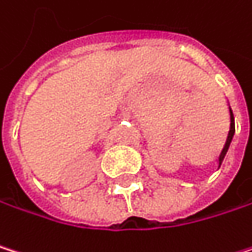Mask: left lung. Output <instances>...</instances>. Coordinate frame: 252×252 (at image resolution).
<instances>
[{
    "instance_id": "1",
    "label": "left lung",
    "mask_w": 252,
    "mask_h": 252,
    "mask_svg": "<svg viewBox=\"0 0 252 252\" xmlns=\"http://www.w3.org/2000/svg\"><path fill=\"white\" fill-rule=\"evenodd\" d=\"M233 136H235V118H233V113H231V110H230V131H228L225 145H224V148H222V151H221V154H220V158H218L220 166H221L222 159H224V157H225V154H227V151H228V148H230V143H231V140H233Z\"/></svg>"
}]
</instances>
